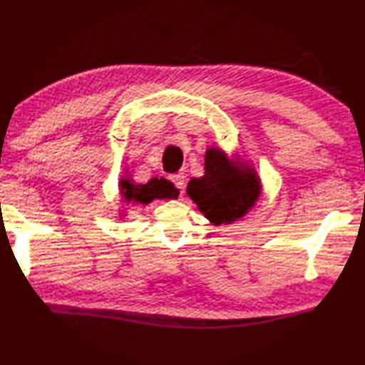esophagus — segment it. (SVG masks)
Segmentation results:
<instances>
[{"mask_svg":"<svg viewBox=\"0 0 365 365\" xmlns=\"http://www.w3.org/2000/svg\"><path fill=\"white\" fill-rule=\"evenodd\" d=\"M170 180H172V182L176 185L178 189L182 190L184 189V184H185V176L182 173H176V175H172L170 176Z\"/></svg>","mask_w":365,"mask_h":365,"instance_id":"34e87169","label":"esophagus"}]
</instances>
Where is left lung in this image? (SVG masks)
Masks as SVG:
<instances>
[{
	"mask_svg": "<svg viewBox=\"0 0 365 365\" xmlns=\"http://www.w3.org/2000/svg\"><path fill=\"white\" fill-rule=\"evenodd\" d=\"M205 170L189 181L187 195L214 225L236 222L255 206L261 185L253 170L237 168L220 148L206 151Z\"/></svg>",
	"mask_w": 365,
	"mask_h": 365,
	"instance_id": "left-lung-1",
	"label": "left lung"
}]
</instances>
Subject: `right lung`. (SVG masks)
<instances>
[{
  "instance_id": "obj_1",
  "label": "right lung",
  "mask_w": 365,
  "mask_h": 365,
  "mask_svg": "<svg viewBox=\"0 0 365 365\" xmlns=\"http://www.w3.org/2000/svg\"><path fill=\"white\" fill-rule=\"evenodd\" d=\"M120 193L126 203L148 205L153 200H172L178 198V190L175 185L165 178H153L147 184H134L131 180L120 181Z\"/></svg>"
}]
</instances>
